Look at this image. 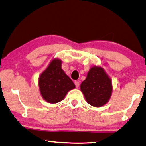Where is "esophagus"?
<instances>
[{
	"label": "esophagus",
	"mask_w": 146,
	"mask_h": 146,
	"mask_svg": "<svg viewBox=\"0 0 146 146\" xmlns=\"http://www.w3.org/2000/svg\"><path fill=\"white\" fill-rule=\"evenodd\" d=\"M75 86H76L77 88H78L79 86V81H75Z\"/></svg>",
	"instance_id": "1"
}]
</instances>
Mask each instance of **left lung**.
<instances>
[{"label":"left lung","instance_id":"1","mask_svg":"<svg viewBox=\"0 0 146 146\" xmlns=\"http://www.w3.org/2000/svg\"><path fill=\"white\" fill-rule=\"evenodd\" d=\"M80 88L87 102L94 107L103 106L111 96L112 84L110 78L102 67L96 66L89 70Z\"/></svg>","mask_w":146,"mask_h":146}]
</instances>
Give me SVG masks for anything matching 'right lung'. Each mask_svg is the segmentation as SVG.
<instances>
[{"mask_svg": "<svg viewBox=\"0 0 146 146\" xmlns=\"http://www.w3.org/2000/svg\"><path fill=\"white\" fill-rule=\"evenodd\" d=\"M38 85L40 94L50 104H56L65 98L67 92L74 89L73 81L61 69V61L54 59L39 77Z\"/></svg>", "mask_w": 146, "mask_h": 146, "instance_id": "1", "label": "right lung"}]
</instances>
